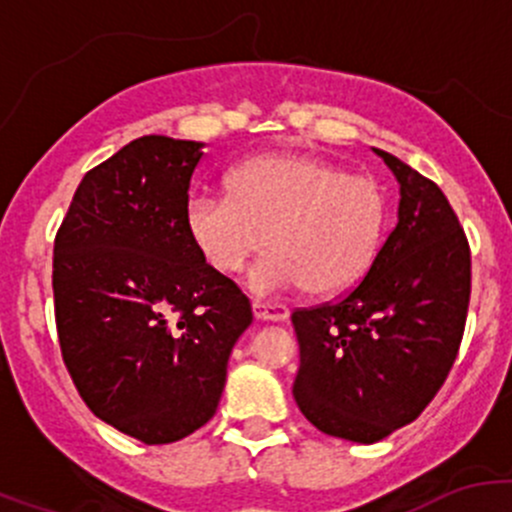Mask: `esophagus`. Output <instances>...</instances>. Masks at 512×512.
<instances>
[{
  "mask_svg": "<svg viewBox=\"0 0 512 512\" xmlns=\"http://www.w3.org/2000/svg\"><path fill=\"white\" fill-rule=\"evenodd\" d=\"M252 312H255V319H260V322H285L289 317V309L285 304L262 302V299L252 302Z\"/></svg>",
  "mask_w": 512,
  "mask_h": 512,
  "instance_id": "34e87169",
  "label": "esophagus"
}]
</instances>
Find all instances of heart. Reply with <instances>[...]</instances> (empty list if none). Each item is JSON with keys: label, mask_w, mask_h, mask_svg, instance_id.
<instances>
[{"label": "heart", "mask_w": 512, "mask_h": 512, "mask_svg": "<svg viewBox=\"0 0 512 512\" xmlns=\"http://www.w3.org/2000/svg\"><path fill=\"white\" fill-rule=\"evenodd\" d=\"M230 195H193L185 230L205 262L235 275L272 247L247 277L257 294L307 287L332 297L359 285L379 255L386 198L366 175H347L302 153L257 156L227 178Z\"/></svg>", "instance_id": "obj_1"}]
</instances>
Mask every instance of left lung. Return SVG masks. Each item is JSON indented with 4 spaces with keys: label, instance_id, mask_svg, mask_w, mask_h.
<instances>
[{
    "label": "left lung",
    "instance_id": "obj_1",
    "mask_svg": "<svg viewBox=\"0 0 512 512\" xmlns=\"http://www.w3.org/2000/svg\"><path fill=\"white\" fill-rule=\"evenodd\" d=\"M374 153L399 183V220L344 299L292 314L299 411L327 436L376 443L418 418L446 381L466 327L471 250L433 180Z\"/></svg>",
    "mask_w": 512,
    "mask_h": 512
}]
</instances>
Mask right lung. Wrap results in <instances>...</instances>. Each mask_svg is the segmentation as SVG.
Returning a JSON list of instances; mask_svg holds the SVG:
<instances>
[{
    "label": "right lung",
    "mask_w": 512,
    "mask_h": 512,
    "mask_svg": "<svg viewBox=\"0 0 512 512\" xmlns=\"http://www.w3.org/2000/svg\"><path fill=\"white\" fill-rule=\"evenodd\" d=\"M205 143L143 136L84 175L54 242L61 356L94 414L148 446L210 421L250 299L185 230Z\"/></svg>",
    "instance_id": "right-lung-1"
}]
</instances>
